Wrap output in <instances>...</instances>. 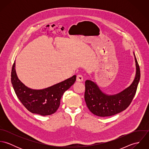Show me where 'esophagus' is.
Returning <instances> with one entry per match:
<instances>
[{"label": "esophagus", "mask_w": 149, "mask_h": 149, "mask_svg": "<svg viewBox=\"0 0 149 149\" xmlns=\"http://www.w3.org/2000/svg\"><path fill=\"white\" fill-rule=\"evenodd\" d=\"M76 81L77 82H82L83 81V77L81 74H77L76 77Z\"/></svg>", "instance_id": "obj_1"}]
</instances>
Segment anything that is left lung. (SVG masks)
Masks as SVG:
<instances>
[{"label":"left lung","mask_w":149,"mask_h":149,"mask_svg":"<svg viewBox=\"0 0 149 149\" xmlns=\"http://www.w3.org/2000/svg\"><path fill=\"white\" fill-rule=\"evenodd\" d=\"M134 55L136 65L135 79L132 84L121 92L108 95L103 93L95 82L89 80L85 81V103L94 115L100 117L112 116L125 110L131 103L141 77L139 66L134 53Z\"/></svg>","instance_id":"obj_1"}]
</instances>
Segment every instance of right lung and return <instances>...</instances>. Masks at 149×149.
Instances as JSON below:
<instances>
[{"instance_id": "right-lung-1", "label": "right lung", "mask_w": 149, "mask_h": 149, "mask_svg": "<svg viewBox=\"0 0 149 149\" xmlns=\"http://www.w3.org/2000/svg\"><path fill=\"white\" fill-rule=\"evenodd\" d=\"M11 83L14 91L22 104L33 113L50 115L58 109L64 92L73 85L76 76L43 89H33L23 84L15 70V61L11 70Z\"/></svg>"}]
</instances>
